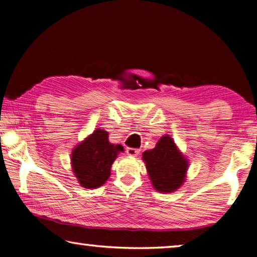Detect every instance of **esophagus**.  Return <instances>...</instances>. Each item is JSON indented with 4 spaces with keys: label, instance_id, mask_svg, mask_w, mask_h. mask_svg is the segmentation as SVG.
Instances as JSON below:
<instances>
[{
    "label": "esophagus",
    "instance_id": "34e87169",
    "mask_svg": "<svg viewBox=\"0 0 257 257\" xmlns=\"http://www.w3.org/2000/svg\"><path fill=\"white\" fill-rule=\"evenodd\" d=\"M127 154L130 155V156H137L139 153H141V150L138 149H133V147H128L127 149Z\"/></svg>",
    "mask_w": 257,
    "mask_h": 257
}]
</instances>
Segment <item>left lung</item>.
<instances>
[{
	"label": "left lung",
	"instance_id": "1",
	"mask_svg": "<svg viewBox=\"0 0 257 257\" xmlns=\"http://www.w3.org/2000/svg\"><path fill=\"white\" fill-rule=\"evenodd\" d=\"M150 179L161 193H172L185 182L188 161L169 135L159 139L153 150L143 153Z\"/></svg>",
	"mask_w": 257,
	"mask_h": 257
}]
</instances>
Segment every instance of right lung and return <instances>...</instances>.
Here are the masks:
<instances>
[{
    "label": "right lung",
    "mask_w": 257,
    "mask_h": 257,
    "mask_svg": "<svg viewBox=\"0 0 257 257\" xmlns=\"http://www.w3.org/2000/svg\"><path fill=\"white\" fill-rule=\"evenodd\" d=\"M123 152L121 145L108 142L105 130L96 129L85 138L72 151L71 165L80 186L85 188H97L111 175V167L116 156Z\"/></svg>",
    "instance_id": "right-lung-1"
}]
</instances>
